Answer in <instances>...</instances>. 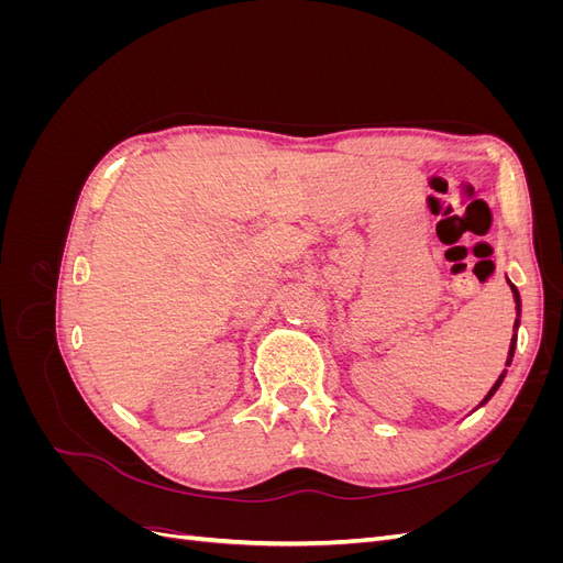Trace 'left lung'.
<instances>
[{
  "label": "left lung",
  "instance_id": "8db88e82",
  "mask_svg": "<svg viewBox=\"0 0 563 563\" xmlns=\"http://www.w3.org/2000/svg\"><path fill=\"white\" fill-rule=\"evenodd\" d=\"M509 286H512V294H515V302H517V310H521V298H519V291H517V286L515 284H509ZM515 329H519V319L515 321ZM515 347H517V333H515V338H512V345H509V360H507V364L509 362H512V356H515ZM503 378H505V373H503V376L496 380V385H493L490 387V391H488V395L484 397V401L482 404H486L493 395H496V389L500 387V383H503Z\"/></svg>",
  "mask_w": 563,
  "mask_h": 563
}]
</instances>
